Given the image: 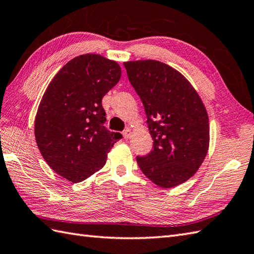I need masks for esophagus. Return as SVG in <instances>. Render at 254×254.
<instances>
[{"label":"esophagus","instance_id":"obj_1","mask_svg":"<svg viewBox=\"0 0 254 254\" xmlns=\"http://www.w3.org/2000/svg\"><path fill=\"white\" fill-rule=\"evenodd\" d=\"M131 134H132L131 129L127 128V129H125V131H123V137H125L126 139H128L129 137H131Z\"/></svg>","mask_w":254,"mask_h":254}]
</instances>
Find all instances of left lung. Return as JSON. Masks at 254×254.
Masks as SVG:
<instances>
[{"label": "left lung", "instance_id": "obj_1", "mask_svg": "<svg viewBox=\"0 0 254 254\" xmlns=\"http://www.w3.org/2000/svg\"><path fill=\"white\" fill-rule=\"evenodd\" d=\"M123 64L144 105L154 140L148 155L136 157L138 167L159 187L181 185L197 172L207 156V109L190 82L169 64L152 60Z\"/></svg>", "mask_w": 254, "mask_h": 254}]
</instances>
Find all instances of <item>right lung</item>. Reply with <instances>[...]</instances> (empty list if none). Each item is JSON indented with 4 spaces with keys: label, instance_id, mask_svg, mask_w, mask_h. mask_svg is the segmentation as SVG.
I'll list each match as a JSON object with an SVG mask.
<instances>
[{
    "label": "right lung",
    "instance_id": "obj_1",
    "mask_svg": "<svg viewBox=\"0 0 254 254\" xmlns=\"http://www.w3.org/2000/svg\"><path fill=\"white\" fill-rule=\"evenodd\" d=\"M121 78L117 62L98 54L72 58L56 73L34 121L38 148L58 175L72 183L102 169L120 133L104 127L102 99Z\"/></svg>",
    "mask_w": 254,
    "mask_h": 254
}]
</instances>
